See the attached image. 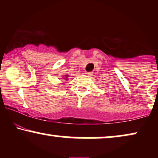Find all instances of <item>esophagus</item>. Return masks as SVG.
Segmentation results:
<instances>
[{"label":"esophagus","instance_id":"1","mask_svg":"<svg viewBox=\"0 0 158 158\" xmlns=\"http://www.w3.org/2000/svg\"><path fill=\"white\" fill-rule=\"evenodd\" d=\"M91 73H90V72H86V73H85V75H88V76H90V75H92Z\"/></svg>","mask_w":158,"mask_h":158}]
</instances>
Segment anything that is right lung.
Returning <instances> with one entry per match:
<instances>
[{"label":"right lung","instance_id":"1","mask_svg":"<svg viewBox=\"0 0 158 158\" xmlns=\"http://www.w3.org/2000/svg\"><path fill=\"white\" fill-rule=\"evenodd\" d=\"M68 77H69V75H64L63 77H62V78H63L64 80H65V81H67V80L68 79Z\"/></svg>","mask_w":158,"mask_h":158}]
</instances>
